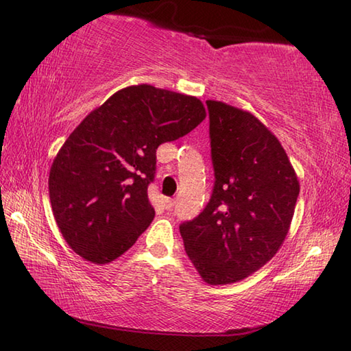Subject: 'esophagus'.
<instances>
[{
    "label": "esophagus",
    "instance_id": "obj_1",
    "mask_svg": "<svg viewBox=\"0 0 351 351\" xmlns=\"http://www.w3.org/2000/svg\"><path fill=\"white\" fill-rule=\"evenodd\" d=\"M162 203H164V207H165V209H167V210H171V209H173V206H175V199H171V198H164Z\"/></svg>",
    "mask_w": 351,
    "mask_h": 351
}]
</instances>
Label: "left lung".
Listing matches in <instances>:
<instances>
[{
	"mask_svg": "<svg viewBox=\"0 0 351 351\" xmlns=\"http://www.w3.org/2000/svg\"><path fill=\"white\" fill-rule=\"evenodd\" d=\"M206 105L215 181L203 212L180 232L199 276L228 285L274 257L300 189L280 142L257 117L215 100Z\"/></svg>",
	"mask_w": 351,
	"mask_h": 351,
	"instance_id": "8db88e82",
	"label": "left lung"
}]
</instances>
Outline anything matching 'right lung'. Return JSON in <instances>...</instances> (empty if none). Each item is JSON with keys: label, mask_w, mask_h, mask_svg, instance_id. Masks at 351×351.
Returning a JSON list of instances; mask_svg holds the SVG:
<instances>
[{"label": "right lung", "mask_w": 351, "mask_h": 351, "mask_svg": "<svg viewBox=\"0 0 351 351\" xmlns=\"http://www.w3.org/2000/svg\"><path fill=\"white\" fill-rule=\"evenodd\" d=\"M206 117L197 97L128 86L88 114L64 142L49 173V198L68 245L93 263H108L150 226L147 189L156 150Z\"/></svg>", "instance_id": "1"}]
</instances>
